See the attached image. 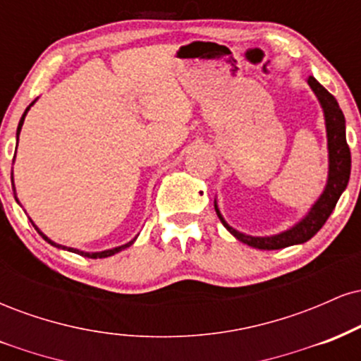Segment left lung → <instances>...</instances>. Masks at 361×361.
I'll use <instances>...</instances> for the list:
<instances>
[{
  "mask_svg": "<svg viewBox=\"0 0 361 361\" xmlns=\"http://www.w3.org/2000/svg\"><path fill=\"white\" fill-rule=\"evenodd\" d=\"M310 90L314 91L316 98L321 105L322 114H324L326 123V137H327V180L322 193L314 202L309 212L300 219L299 222L293 224L288 229L281 231L279 234L271 235H250L239 233L238 229L231 227L222 217L219 210L217 200H214L215 212L224 224L227 231L234 235L235 239L247 244V246L256 247V250H281V247L293 246V244L307 243L312 235L317 234V231L324 226L327 217L336 207L339 197L345 192L348 181H350L351 173V154L350 147L346 144V120L339 109L336 98L327 91L324 86L319 82L316 78L310 76L309 80Z\"/></svg>",
  "mask_w": 361,
  "mask_h": 361,
  "instance_id": "8db88e82",
  "label": "left lung"
}]
</instances>
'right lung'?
<instances>
[{
	"mask_svg": "<svg viewBox=\"0 0 361 361\" xmlns=\"http://www.w3.org/2000/svg\"><path fill=\"white\" fill-rule=\"evenodd\" d=\"M37 100H34L30 103V105L27 106V110L23 111V115H22V118H20V122H18V128H16V146H18V137H20V132H22V127H23V122H25V117H27V114H28V110L32 109V106H34V103H35ZM13 161H15V156H13ZM11 185H13V195H15V200L18 202V198H16V190H15V183H13V173H11ZM20 204V202H18ZM30 222H32V226L35 227V231L37 233H39L40 235H42V238L45 239V241H47L49 244H51V246H54V247H57V250H66V251H71V252H76V255H81V256H85V258H93V259H97V258H109V256H114V255H117V252H120L122 250H127L128 246H132V244H134V241L137 238H134L132 239V241H128L127 244H122V246H117V247H111V250H105V251H94V252H90V251H81V250H76V247H68V246H62V244H57V243H54L52 239H49L47 235H45L42 231L39 229V227L35 226L34 224V221H32L30 219Z\"/></svg>",
	"mask_w": 361,
	"mask_h": 361,
	"instance_id": "right-lung-1",
	"label": "right lung"
}]
</instances>
